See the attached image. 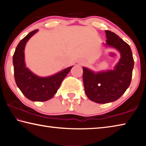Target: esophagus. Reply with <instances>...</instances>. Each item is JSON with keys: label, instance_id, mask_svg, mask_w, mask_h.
I'll return each instance as SVG.
<instances>
[{"label": "esophagus", "instance_id": "1", "mask_svg": "<svg viewBox=\"0 0 146 146\" xmlns=\"http://www.w3.org/2000/svg\"><path fill=\"white\" fill-rule=\"evenodd\" d=\"M80 65H83V64H84V62H83V61L80 62Z\"/></svg>", "mask_w": 146, "mask_h": 146}]
</instances>
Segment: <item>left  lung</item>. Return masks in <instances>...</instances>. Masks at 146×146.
<instances>
[{"instance_id":"obj_1","label":"left lung","mask_w":146,"mask_h":146,"mask_svg":"<svg viewBox=\"0 0 146 146\" xmlns=\"http://www.w3.org/2000/svg\"><path fill=\"white\" fill-rule=\"evenodd\" d=\"M106 46L115 48L121 57L114 70L94 73L83 68V82L86 95L98 104L111 102L118 99L129 88L132 78L134 60L130 46L117 34L106 30Z\"/></svg>"}]
</instances>
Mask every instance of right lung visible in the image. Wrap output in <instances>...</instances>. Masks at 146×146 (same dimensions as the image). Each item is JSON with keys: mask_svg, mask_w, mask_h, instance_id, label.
<instances>
[{"mask_svg": "<svg viewBox=\"0 0 146 146\" xmlns=\"http://www.w3.org/2000/svg\"><path fill=\"white\" fill-rule=\"evenodd\" d=\"M37 31L38 29L32 31L20 41L13 56V64L15 80L23 95L31 101L44 102L51 99L57 92L64 78L73 66L48 77L36 76L26 68L24 48L27 42Z\"/></svg>", "mask_w": 146, "mask_h": 146, "instance_id": "obj_1", "label": "right lung"}]
</instances>
